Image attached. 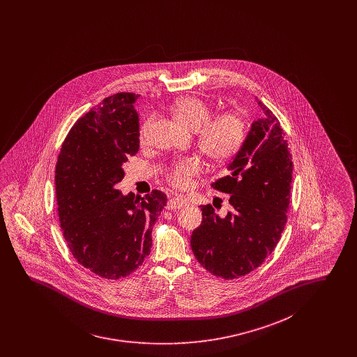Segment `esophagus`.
Listing matches in <instances>:
<instances>
[{"mask_svg":"<svg viewBox=\"0 0 357 357\" xmlns=\"http://www.w3.org/2000/svg\"><path fill=\"white\" fill-rule=\"evenodd\" d=\"M188 200L183 196H175L167 202V209H179L182 206H188Z\"/></svg>","mask_w":357,"mask_h":357,"instance_id":"esophagus-1","label":"esophagus"}]
</instances>
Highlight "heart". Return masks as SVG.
Instances as JSON below:
<instances>
[{
  "label": "heart",
  "mask_w": 357,
  "mask_h": 357,
  "mask_svg": "<svg viewBox=\"0 0 357 357\" xmlns=\"http://www.w3.org/2000/svg\"><path fill=\"white\" fill-rule=\"evenodd\" d=\"M174 116L190 130H197V146L209 161L222 163L237 154L246 137V123L238 112H224L212 118V108L203 99L185 97L174 106ZM148 121L140 127V140H145ZM203 163L196 157H187L172 163L166 179L178 190L188 188L194 176L202 172Z\"/></svg>",
  "instance_id": "1"
}]
</instances>
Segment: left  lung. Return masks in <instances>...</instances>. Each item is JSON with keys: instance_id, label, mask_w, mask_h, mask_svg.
<instances>
[{"instance_id": "8db88e82", "label": "left lung", "mask_w": 357, "mask_h": 357, "mask_svg": "<svg viewBox=\"0 0 357 357\" xmlns=\"http://www.w3.org/2000/svg\"><path fill=\"white\" fill-rule=\"evenodd\" d=\"M263 116L254 120L229 163L230 175L212 187L230 194L231 212L218 216L202 206L203 221L191 236L195 258L212 275L233 280L258 268L276 248L287 224L292 154L280 121L257 98Z\"/></svg>"}]
</instances>
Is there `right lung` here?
<instances>
[{
	"label": "right lung",
	"mask_w": 357,
	"mask_h": 357,
	"mask_svg": "<svg viewBox=\"0 0 357 357\" xmlns=\"http://www.w3.org/2000/svg\"><path fill=\"white\" fill-rule=\"evenodd\" d=\"M140 97L118 93L77 120L56 163V200L65 242L77 261L103 279H121L151 254V229L167 203L153 190L123 195V163L140 148Z\"/></svg>",
	"instance_id": "1"
}]
</instances>
